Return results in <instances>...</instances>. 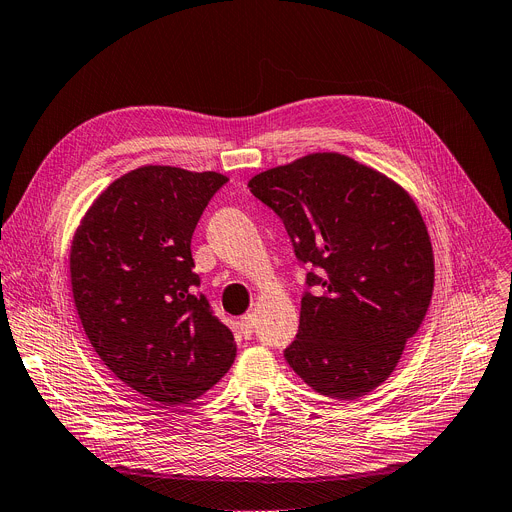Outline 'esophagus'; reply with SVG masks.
I'll return each mask as SVG.
<instances>
[{
  "instance_id": "obj_1",
  "label": "esophagus",
  "mask_w": 512,
  "mask_h": 512,
  "mask_svg": "<svg viewBox=\"0 0 512 512\" xmlns=\"http://www.w3.org/2000/svg\"><path fill=\"white\" fill-rule=\"evenodd\" d=\"M254 325H256V314H254V312H250V314H246V316H241V321H239V331H241V335L246 337V339L252 337Z\"/></svg>"
}]
</instances>
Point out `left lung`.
<instances>
[{
    "instance_id": "obj_1",
    "label": "left lung",
    "mask_w": 512,
    "mask_h": 512,
    "mask_svg": "<svg viewBox=\"0 0 512 512\" xmlns=\"http://www.w3.org/2000/svg\"><path fill=\"white\" fill-rule=\"evenodd\" d=\"M248 187L310 264L287 364L323 396L369 394L392 375L431 302L433 252L417 204L333 152L264 170Z\"/></svg>"
}]
</instances>
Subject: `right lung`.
Segmentation results:
<instances>
[{"instance_id": "add662e5", "label": "right lung", "mask_w": 512, "mask_h": 512, "mask_svg": "<svg viewBox=\"0 0 512 512\" xmlns=\"http://www.w3.org/2000/svg\"><path fill=\"white\" fill-rule=\"evenodd\" d=\"M229 179L141 166L110 183L72 239V298L106 367L152 402L202 396L235 360V339L193 273L191 235Z\"/></svg>"}]
</instances>
